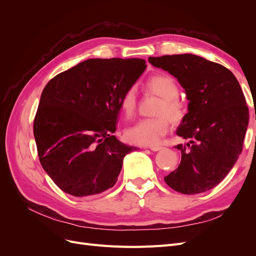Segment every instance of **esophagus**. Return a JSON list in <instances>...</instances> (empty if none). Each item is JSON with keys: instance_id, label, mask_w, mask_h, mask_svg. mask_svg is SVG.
I'll return each mask as SVG.
<instances>
[{"instance_id": "34e87169", "label": "esophagus", "mask_w": 256, "mask_h": 256, "mask_svg": "<svg viewBox=\"0 0 256 256\" xmlns=\"http://www.w3.org/2000/svg\"><path fill=\"white\" fill-rule=\"evenodd\" d=\"M146 148H150L152 152H158V150L164 148V147H162V146H150V147H146Z\"/></svg>"}]
</instances>
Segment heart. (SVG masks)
<instances>
[{
    "instance_id": "b5f03b06",
    "label": "heart",
    "mask_w": 256,
    "mask_h": 256,
    "mask_svg": "<svg viewBox=\"0 0 256 256\" xmlns=\"http://www.w3.org/2000/svg\"><path fill=\"white\" fill-rule=\"evenodd\" d=\"M146 88L161 98L154 115L156 118L138 120L126 130L125 136L130 143L143 146L158 145L170 131L171 122L174 125L184 120L187 115V104L178 97L180 88L173 76L157 74L146 81ZM136 88H129L120 100V108L126 118L134 116L136 110Z\"/></svg>"
}]
</instances>
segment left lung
<instances>
[{
  "instance_id": "8db88e82",
  "label": "left lung",
  "mask_w": 256,
  "mask_h": 256,
  "mask_svg": "<svg viewBox=\"0 0 256 256\" xmlns=\"http://www.w3.org/2000/svg\"><path fill=\"white\" fill-rule=\"evenodd\" d=\"M180 81L189 100V112L176 134L189 138L178 144L180 164L164 177L173 190L198 194L216 187L242 152L249 124L244 92L226 67L193 54L148 58Z\"/></svg>"
}]
</instances>
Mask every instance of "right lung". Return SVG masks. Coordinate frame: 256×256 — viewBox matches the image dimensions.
Masks as SVG:
<instances>
[{
    "label": "right lung",
    "instance_id": "1",
    "mask_svg": "<svg viewBox=\"0 0 256 256\" xmlns=\"http://www.w3.org/2000/svg\"><path fill=\"white\" fill-rule=\"evenodd\" d=\"M142 58H90L46 85L34 118L40 164L60 189L88 196L112 188L136 150L113 136L120 100L146 68Z\"/></svg>",
    "mask_w": 256,
    "mask_h": 256
}]
</instances>
